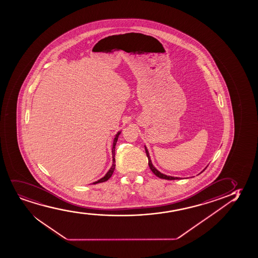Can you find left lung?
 I'll list each match as a JSON object with an SVG mask.
<instances>
[{"instance_id":"left-lung-1","label":"left lung","mask_w":258,"mask_h":258,"mask_svg":"<svg viewBox=\"0 0 258 258\" xmlns=\"http://www.w3.org/2000/svg\"><path fill=\"white\" fill-rule=\"evenodd\" d=\"M145 149H146V154H147V158H148V165H149V167H150V169L152 170V172H153V173H154L157 177H159V178H160V179H170V180H171V179H181V178H179V177L170 176V175H166V174H164V173H160V171H159L158 169H156V167H155V166L153 165V163H152L150 154H149V152H148V150H147V148L146 146H145ZM205 169H203V171H204ZM203 172H201V173H203Z\"/></svg>"}]
</instances>
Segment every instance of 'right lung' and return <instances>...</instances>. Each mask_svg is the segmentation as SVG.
<instances>
[{
  "label": "right lung",
  "instance_id": "1",
  "mask_svg": "<svg viewBox=\"0 0 258 258\" xmlns=\"http://www.w3.org/2000/svg\"><path fill=\"white\" fill-rule=\"evenodd\" d=\"M121 132L122 130L118 131L116 135H115L114 140H113V143H112V147H111V154H112V165H111V168L109 169L107 173H105V175L104 176L102 177L101 179H98L97 181H95L93 182V184H98V183H102L104 182V181H106L108 179L111 178V175H112V173L114 172L115 166H116V164H115V146H116V143H117V139H118V136H119V134H121Z\"/></svg>",
  "mask_w": 258,
  "mask_h": 258
}]
</instances>
